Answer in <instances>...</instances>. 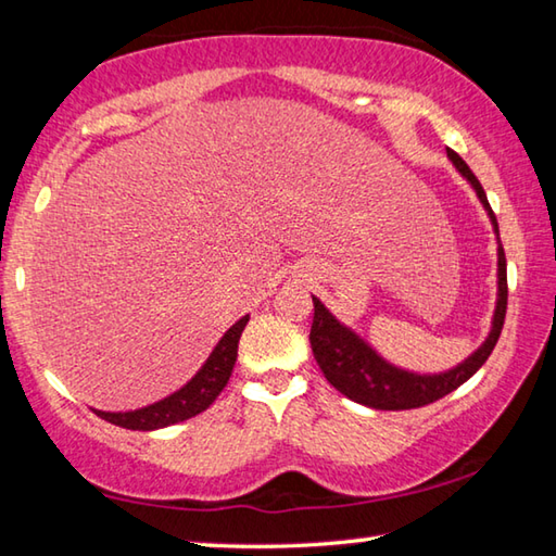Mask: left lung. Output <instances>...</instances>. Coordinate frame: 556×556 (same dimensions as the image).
I'll use <instances>...</instances> for the list:
<instances>
[{
    "mask_svg": "<svg viewBox=\"0 0 556 556\" xmlns=\"http://www.w3.org/2000/svg\"><path fill=\"white\" fill-rule=\"evenodd\" d=\"M448 162L456 166V172L466 178L468 186L473 188L478 201H481L483 211L491 218L495 242H497V299L495 312L491 318V331H488L485 341L470 353L466 361H460L454 368L444 372H414L407 368H400L375 351V348L365 341L361 333H355L351 326L338 321V318L328 312V308L314 299V324L308 341H312V351L324 370L326 380L333 388L345 394L348 400L372 409H414L425 407V404L437 402L446 397L448 392L460 388L466 380L481 370V365L493 353V348L501 338L505 308H507V267H505V252L501 244V232H497V220L491 211V203L485 199V191L478 178L470 172L468 164L456 152L446 149Z\"/></svg>",
    "mask_w": 556,
    "mask_h": 556,
    "instance_id": "1",
    "label": "left lung"
}]
</instances>
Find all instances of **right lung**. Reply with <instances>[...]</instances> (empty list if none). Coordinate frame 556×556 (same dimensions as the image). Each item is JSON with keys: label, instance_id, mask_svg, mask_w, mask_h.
I'll return each mask as SVG.
<instances>
[{"label": "right lung", "instance_id": "obj_1", "mask_svg": "<svg viewBox=\"0 0 556 556\" xmlns=\"http://www.w3.org/2000/svg\"><path fill=\"white\" fill-rule=\"evenodd\" d=\"M248 321H250V314L242 316L240 321H235L228 331H225L220 341L215 343L208 361L201 365L199 372H195L184 388L166 394L164 400L147 404V407H139V409H129V412H102V409H92V412L105 421H110V425L131 429V431L164 429L205 412L230 380L235 361H238L240 336L244 331V326H248Z\"/></svg>", "mask_w": 556, "mask_h": 556}]
</instances>
